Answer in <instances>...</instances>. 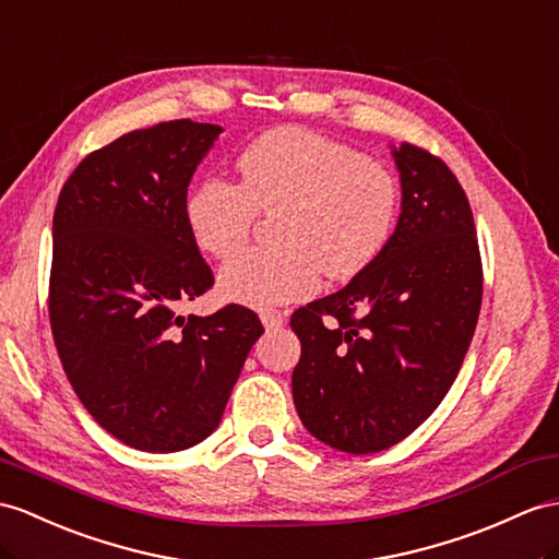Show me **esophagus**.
<instances>
[{
  "label": "esophagus",
  "instance_id": "34e87169",
  "mask_svg": "<svg viewBox=\"0 0 559 559\" xmlns=\"http://www.w3.org/2000/svg\"><path fill=\"white\" fill-rule=\"evenodd\" d=\"M284 312H280V310H261V322H263V326L265 330H280V326L284 324Z\"/></svg>",
  "mask_w": 559,
  "mask_h": 559
}]
</instances>
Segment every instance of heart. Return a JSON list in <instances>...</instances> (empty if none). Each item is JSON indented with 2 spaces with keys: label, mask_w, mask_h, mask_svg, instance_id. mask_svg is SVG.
Wrapping results in <instances>:
<instances>
[{
  "label": "heart",
  "mask_w": 559,
  "mask_h": 559,
  "mask_svg": "<svg viewBox=\"0 0 559 559\" xmlns=\"http://www.w3.org/2000/svg\"><path fill=\"white\" fill-rule=\"evenodd\" d=\"M237 175V185L206 177L185 201L189 235L215 258L249 241L258 213H277V247L241 253L221 270L217 289L227 301L282 306L316 294L322 270L330 280L356 277L396 227V177L316 132H265L239 154Z\"/></svg>",
  "instance_id": "1"
}]
</instances>
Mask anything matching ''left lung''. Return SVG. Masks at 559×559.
<instances>
[{"label":"left lung","instance_id":"left-lung-1","mask_svg":"<svg viewBox=\"0 0 559 559\" xmlns=\"http://www.w3.org/2000/svg\"><path fill=\"white\" fill-rule=\"evenodd\" d=\"M401 215L384 251L344 289L292 316L301 338L296 413L336 451L403 441L453 386L481 308V255L465 189L441 158L393 146Z\"/></svg>","mask_w":559,"mask_h":559}]
</instances>
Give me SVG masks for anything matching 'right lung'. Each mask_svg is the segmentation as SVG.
Masks as SVG:
<instances>
[{
  "mask_svg": "<svg viewBox=\"0 0 559 559\" xmlns=\"http://www.w3.org/2000/svg\"><path fill=\"white\" fill-rule=\"evenodd\" d=\"M221 132L168 120L122 134L80 160L53 211L49 322L63 372L108 433L146 453L211 437L263 334L237 304L177 312L213 287L185 201Z\"/></svg>",
  "mask_w": 559,
  "mask_h": 559,
  "instance_id": "obj_1",
  "label": "right lung"
}]
</instances>
